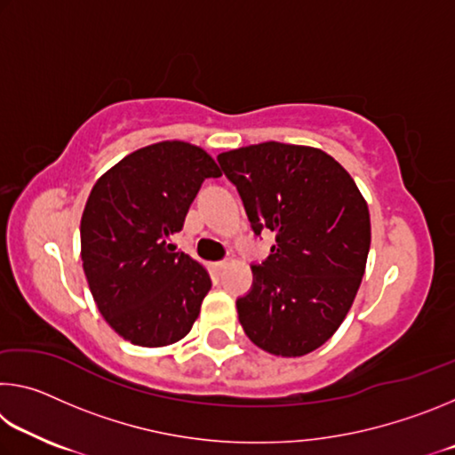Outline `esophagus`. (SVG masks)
Returning <instances> with one entry per match:
<instances>
[{
	"instance_id": "1",
	"label": "esophagus",
	"mask_w": 455,
	"mask_h": 455,
	"mask_svg": "<svg viewBox=\"0 0 455 455\" xmlns=\"http://www.w3.org/2000/svg\"><path fill=\"white\" fill-rule=\"evenodd\" d=\"M225 267H227V260H217V263H212V268H214V271H217V273H220Z\"/></svg>"
}]
</instances>
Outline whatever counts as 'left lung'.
<instances>
[{"label":"left lung","mask_w":455,"mask_h":455,"mask_svg":"<svg viewBox=\"0 0 455 455\" xmlns=\"http://www.w3.org/2000/svg\"><path fill=\"white\" fill-rule=\"evenodd\" d=\"M217 160L252 233L271 230L276 241L251 265L238 321L260 349L307 355L335 333L357 295L371 243L365 200L335 158L309 146L263 142Z\"/></svg>","instance_id":"8db88e82"}]
</instances>
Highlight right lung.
I'll return each mask as SVG.
<instances>
[{"label": "right lung", "mask_w": 455, "mask_h": 455, "mask_svg": "<svg viewBox=\"0 0 455 455\" xmlns=\"http://www.w3.org/2000/svg\"><path fill=\"white\" fill-rule=\"evenodd\" d=\"M214 160L198 146L158 142L110 168L82 214L84 273L100 313L120 337L163 347L188 333L211 276L168 243L180 233Z\"/></svg>", "instance_id": "right-lung-1"}]
</instances>
